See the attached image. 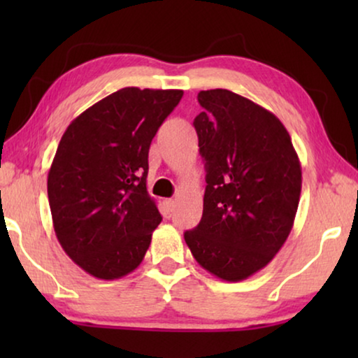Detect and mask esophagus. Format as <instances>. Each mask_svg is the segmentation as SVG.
Segmentation results:
<instances>
[{"instance_id":"1","label":"esophagus","mask_w":358,"mask_h":358,"mask_svg":"<svg viewBox=\"0 0 358 358\" xmlns=\"http://www.w3.org/2000/svg\"><path fill=\"white\" fill-rule=\"evenodd\" d=\"M163 205H164V210L168 213H173L174 212V208H176V202L173 199H166L164 202H163Z\"/></svg>"}]
</instances>
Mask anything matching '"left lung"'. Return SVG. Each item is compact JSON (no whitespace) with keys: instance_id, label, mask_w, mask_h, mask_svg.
I'll return each mask as SVG.
<instances>
[{"instance_id":"left-lung-1","label":"left lung","mask_w":358,"mask_h":358,"mask_svg":"<svg viewBox=\"0 0 358 358\" xmlns=\"http://www.w3.org/2000/svg\"><path fill=\"white\" fill-rule=\"evenodd\" d=\"M194 119L205 161L203 213L184 239L200 266L227 282L251 277L287 241L301 166L280 120L228 90L200 91Z\"/></svg>"}]
</instances>
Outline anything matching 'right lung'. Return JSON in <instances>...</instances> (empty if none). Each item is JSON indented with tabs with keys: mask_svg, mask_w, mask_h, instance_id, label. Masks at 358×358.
<instances>
[{
	"mask_svg": "<svg viewBox=\"0 0 358 358\" xmlns=\"http://www.w3.org/2000/svg\"><path fill=\"white\" fill-rule=\"evenodd\" d=\"M184 91L124 87L68 125L48 171L63 251L102 280L134 272L161 223L146 190L151 140Z\"/></svg>",
	"mask_w": 358,
	"mask_h": 358,
	"instance_id": "1",
	"label": "right lung"
}]
</instances>
